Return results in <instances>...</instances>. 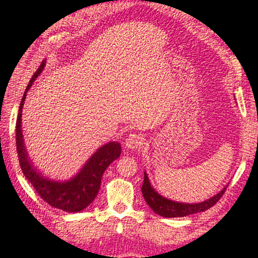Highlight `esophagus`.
<instances>
[{"label": "esophagus", "instance_id": "obj_1", "mask_svg": "<svg viewBox=\"0 0 258 258\" xmlns=\"http://www.w3.org/2000/svg\"><path fill=\"white\" fill-rule=\"evenodd\" d=\"M145 143V138L140 134H130L125 140V148L128 150H138Z\"/></svg>", "mask_w": 258, "mask_h": 258}]
</instances>
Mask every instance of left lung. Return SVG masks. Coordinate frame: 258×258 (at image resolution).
Instances as JSON below:
<instances>
[{"label": "left lung", "instance_id": "8db88e82", "mask_svg": "<svg viewBox=\"0 0 258 258\" xmlns=\"http://www.w3.org/2000/svg\"><path fill=\"white\" fill-rule=\"evenodd\" d=\"M226 187H228V184H226L220 192H217L216 195H214L213 197L200 203L190 204V203L175 202V200L166 198L163 195H160L159 192L152 186L149 180V176H148L147 172L145 171V180H143L141 190H142L143 198H145L146 203L149 205V207L152 209V211H154L156 214H158L159 216H163L166 218H172V217H184L187 215H192V214L207 211L208 208L214 206V205L220 200V198L223 196Z\"/></svg>", "mask_w": 258, "mask_h": 258}]
</instances>
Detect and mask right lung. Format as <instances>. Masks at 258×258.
Masks as SVG:
<instances>
[{"mask_svg": "<svg viewBox=\"0 0 258 258\" xmlns=\"http://www.w3.org/2000/svg\"><path fill=\"white\" fill-rule=\"evenodd\" d=\"M45 64L46 59L42 61L41 66L34 73L32 80L26 87L24 97L21 99L16 124V143L18 158L25 177L29 183H32L34 189L43 200H45L52 207L61 209V211L78 213L84 211L97 197L100 186H101L103 173L108 166L120 156L121 146L119 142L110 141L98 148V150L85 161L80 171L68 180H54V178L47 177L34 165L25 146L21 116H23L26 95L34 84L35 80L44 71Z\"/></svg>", "mask_w": 258, "mask_h": 258, "instance_id": "obj_1", "label": "right lung"}]
</instances>
